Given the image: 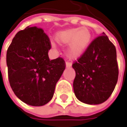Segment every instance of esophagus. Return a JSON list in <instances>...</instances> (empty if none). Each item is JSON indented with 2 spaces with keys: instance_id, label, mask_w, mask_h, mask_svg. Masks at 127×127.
I'll return each mask as SVG.
<instances>
[{
  "instance_id": "34e87169",
  "label": "esophagus",
  "mask_w": 127,
  "mask_h": 127,
  "mask_svg": "<svg viewBox=\"0 0 127 127\" xmlns=\"http://www.w3.org/2000/svg\"><path fill=\"white\" fill-rule=\"evenodd\" d=\"M72 65V64H71V62H69V61H66V68H70Z\"/></svg>"
}]
</instances>
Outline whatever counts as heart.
<instances>
[{
	"label": "heart",
	"mask_w": 127,
	"mask_h": 127,
	"mask_svg": "<svg viewBox=\"0 0 127 127\" xmlns=\"http://www.w3.org/2000/svg\"><path fill=\"white\" fill-rule=\"evenodd\" d=\"M92 34L87 27H72L57 32L55 40L61 45H66V53L69 58H79L90 45Z\"/></svg>",
	"instance_id": "1"
}]
</instances>
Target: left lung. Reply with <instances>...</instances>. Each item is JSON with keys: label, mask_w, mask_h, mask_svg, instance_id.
<instances>
[{"label": "left lung", "mask_w": 127, "mask_h": 127, "mask_svg": "<svg viewBox=\"0 0 127 127\" xmlns=\"http://www.w3.org/2000/svg\"><path fill=\"white\" fill-rule=\"evenodd\" d=\"M73 90L82 102L97 105L112 95L118 80L119 68L115 45L103 32L96 37L77 61Z\"/></svg>", "instance_id": "1"}]
</instances>
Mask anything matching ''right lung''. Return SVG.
<instances>
[{
	"instance_id": "obj_1",
	"label": "right lung",
	"mask_w": 127,
	"mask_h": 127,
	"mask_svg": "<svg viewBox=\"0 0 127 127\" xmlns=\"http://www.w3.org/2000/svg\"><path fill=\"white\" fill-rule=\"evenodd\" d=\"M51 48L49 37L42 28L30 27L17 32L7 49L10 85L15 95L27 105L48 103L66 68L61 57L49 60Z\"/></svg>"
}]
</instances>
